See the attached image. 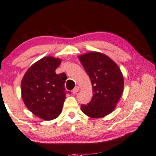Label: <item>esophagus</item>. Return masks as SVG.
I'll list each match as a JSON object with an SVG mask.
<instances>
[{"mask_svg": "<svg viewBox=\"0 0 156 156\" xmlns=\"http://www.w3.org/2000/svg\"><path fill=\"white\" fill-rule=\"evenodd\" d=\"M78 91H79V87L76 86V87H74L73 91H72V93H73V94H76Z\"/></svg>", "mask_w": 156, "mask_h": 156, "instance_id": "esophagus-1", "label": "esophagus"}]
</instances>
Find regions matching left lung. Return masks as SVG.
<instances>
[{"instance_id": "obj_1", "label": "left lung", "mask_w": 156, "mask_h": 156, "mask_svg": "<svg viewBox=\"0 0 156 156\" xmlns=\"http://www.w3.org/2000/svg\"><path fill=\"white\" fill-rule=\"evenodd\" d=\"M90 78L93 95L81 110L91 118H100L115 109L124 90V78L115 61L100 52H88L78 56Z\"/></svg>"}]
</instances>
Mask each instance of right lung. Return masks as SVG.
<instances>
[{
    "mask_svg": "<svg viewBox=\"0 0 156 156\" xmlns=\"http://www.w3.org/2000/svg\"><path fill=\"white\" fill-rule=\"evenodd\" d=\"M61 59L46 56L34 63L22 80V98L25 106L44 120L56 119L66 99L65 73H56Z\"/></svg>",
    "mask_w": 156,
    "mask_h": 156,
    "instance_id": "add662e5",
    "label": "right lung"
}]
</instances>
